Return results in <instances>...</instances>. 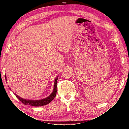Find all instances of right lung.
<instances>
[{
	"label": "right lung",
	"instance_id": "add662e5",
	"mask_svg": "<svg viewBox=\"0 0 129 129\" xmlns=\"http://www.w3.org/2000/svg\"><path fill=\"white\" fill-rule=\"evenodd\" d=\"M58 76H57L55 78V81H54V88H53V92L50 93V95L49 96L46 97L45 99H41V100H27V99L21 98V97H20V96L17 95L16 93H14V94L16 96L17 98L20 100L23 104H24L25 105H32V106H33V107H41V106H43V105H47L49 104L50 102H52V101L54 99V97H55L56 96V92H57V81L58 79ZM5 79L6 80H7L6 75H5ZM10 89H11L10 88Z\"/></svg>",
	"mask_w": 129,
	"mask_h": 129
}]
</instances>
